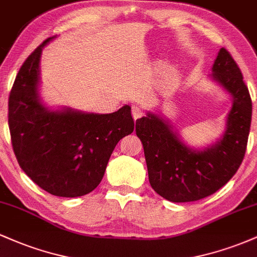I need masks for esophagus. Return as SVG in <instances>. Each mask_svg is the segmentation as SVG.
Masks as SVG:
<instances>
[{
	"mask_svg": "<svg viewBox=\"0 0 257 257\" xmlns=\"http://www.w3.org/2000/svg\"><path fill=\"white\" fill-rule=\"evenodd\" d=\"M132 114H133V118L137 120L139 118H141V117L145 114V111H144V108L140 107V106L133 105L132 106Z\"/></svg>",
	"mask_w": 257,
	"mask_h": 257,
	"instance_id": "1",
	"label": "esophagus"
}]
</instances>
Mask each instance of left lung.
Wrapping results in <instances>:
<instances>
[{
    "label": "left lung",
    "mask_w": 257,
    "mask_h": 257,
    "mask_svg": "<svg viewBox=\"0 0 257 257\" xmlns=\"http://www.w3.org/2000/svg\"><path fill=\"white\" fill-rule=\"evenodd\" d=\"M213 77L233 96L223 137L204 151H193L158 116L137 120L135 132L144 146L149 180L153 190L170 202H194L210 196L237 173L245 156L251 98L240 69L229 52L221 48Z\"/></svg>",
    "instance_id": "left-lung-1"
}]
</instances>
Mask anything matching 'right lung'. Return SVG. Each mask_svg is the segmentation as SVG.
Listing matches in <instances>:
<instances>
[{"label":"right lung","instance_id":"right-lung-1","mask_svg":"<svg viewBox=\"0 0 257 257\" xmlns=\"http://www.w3.org/2000/svg\"><path fill=\"white\" fill-rule=\"evenodd\" d=\"M48 38L26 58L8 98L11 140L20 168L53 196L81 197L101 181L118 141L134 131L131 107L108 114L48 111L37 94L38 66Z\"/></svg>","mask_w":257,"mask_h":257}]
</instances>
